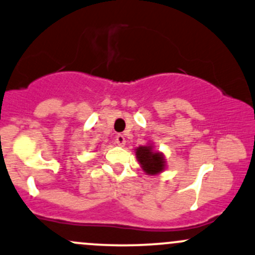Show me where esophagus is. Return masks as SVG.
<instances>
[{
  "instance_id": "obj_1",
  "label": "esophagus",
  "mask_w": 255,
  "mask_h": 255,
  "mask_svg": "<svg viewBox=\"0 0 255 255\" xmlns=\"http://www.w3.org/2000/svg\"><path fill=\"white\" fill-rule=\"evenodd\" d=\"M115 142L119 146H125L126 145V137L122 134H118L115 137Z\"/></svg>"
}]
</instances>
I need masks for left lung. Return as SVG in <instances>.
Instances as JSON below:
<instances>
[{"mask_svg": "<svg viewBox=\"0 0 255 255\" xmlns=\"http://www.w3.org/2000/svg\"><path fill=\"white\" fill-rule=\"evenodd\" d=\"M135 153L137 162L146 174L156 175L164 169V157L159 152L152 150L151 146H140L136 148Z\"/></svg>", "mask_w": 255, "mask_h": 255, "instance_id": "obj_1", "label": "left lung"}]
</instances>
